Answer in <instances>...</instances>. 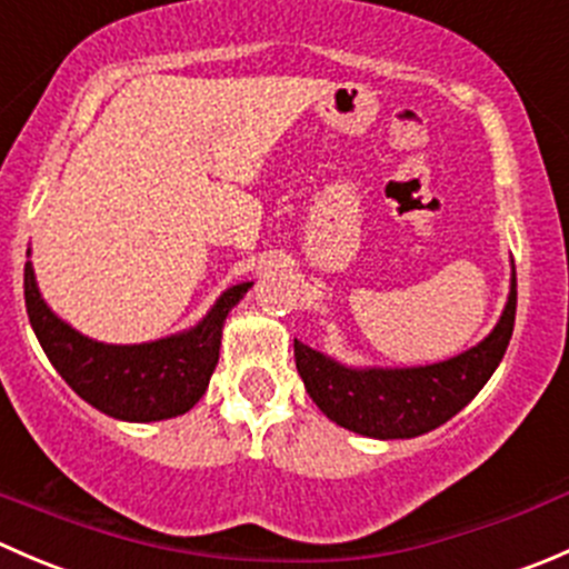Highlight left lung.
I'll return each mask as SVG.
<instances>
[{"label": "left lung", "mask_w": 569, "mask_h": 569, "mask_svg": "<svg viewBox=\"0 0 569 569\" xmlns=\"http://www.w3.org/2000/svg\"><path fill=\"white\" fill-rule=\"evenodd\" d=\"M518 280L496 330L468 352L421 369H347L295 338V363L306 391L338 427L366 438H416L449 421L485 388L515 330Z\"/></svg>", "instance_id": "obj_1"}]
</instances>
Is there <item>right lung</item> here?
<instances>
[{
	"instance_id": "obj_1",
	"label": "right lung",
	"mask_w": 569,
	"mask_h": 569,
	"mask_svg": "<svg viewBox=\"0 0 569 569\" xmlns=\"http://www.w3.org/2000/svg\"><path fill=\"white\" fill-rule=\"evenodd\" d=\"M250 283L228 289L209 317L181 336L137 347H109L84 338L40 300L32 263H24L27 317L46 358L88 405L120 421H162L192 410L220 360L222 321Z\"/></svg>"
}]
</instances>
